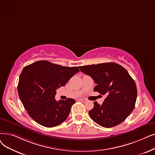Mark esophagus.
Returning <instances> with one entry per match:
<instances>
[{"instance_id":"34e87169","label":"esophagus","mask_w":155,"mask_h":155,"mask_svg":"<svg viewBox=\"0 0 155 155\" xmlns=\"http://www.w3.org/2000/svg\"><path fill=\"white\" fill-rule=\"evenodd\" d=\"M80 101L83 102V103H85L87 101V99H84V98H81V99H80Z\"/></svg>"}]
</instances>
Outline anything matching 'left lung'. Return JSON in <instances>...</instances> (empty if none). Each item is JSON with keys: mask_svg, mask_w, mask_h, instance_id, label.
Instances as JSON below:
<instances>
[{"mask_svg": "<svg viewBox=\"0 0 155 155\" xmlns=\"http://www.w3.org/2000/svg\"><path fill=\"white\" fill-rule=\"evenodd\" d=\"M79 68L97 84L94 91L106 96L102 105L94 102V107L89 112L91 118L106 128L124 122L135 107L137 94L136 83L128 71L115 63L86 65Z\"/></svg>", "mask_w": 155, "mask_h": 155, "instance_id": "1", "label": "left lung"}]
</instances>
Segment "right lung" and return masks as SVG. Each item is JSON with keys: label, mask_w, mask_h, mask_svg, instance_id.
<instances>
[{"label": "right lung", "mask_w": 155, "mask_h": 155, "mask_svg": "<svg viewBox=\"0 0 155 155\" xmlns=\"http://www.w3.org/2000/svg\"><path fill=\"white\" fill-rule=\"evenodd\" d=\"M79 71L77 66L66 67L48 61L25 66L19 76L18 92L29 116L40 125L56 127L68 118L75 100L56 101V89Z\"/></svg>", "instance_id": "obj_1"}]
</instances>
